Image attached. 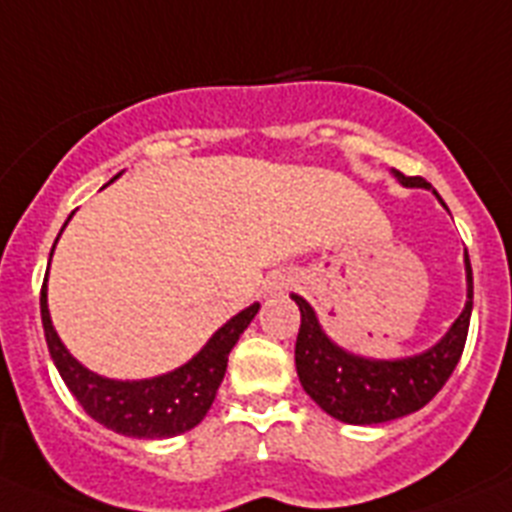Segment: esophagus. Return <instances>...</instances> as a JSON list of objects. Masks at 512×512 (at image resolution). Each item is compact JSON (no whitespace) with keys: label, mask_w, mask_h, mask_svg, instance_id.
Returning <instances> with one entry per match:
<instances>
[{"label":"esophagus","mask_w":512,"mask_h":512,"mask_svg":"<svg viewBox=\"0 0 512 512\" xmlns=\"http://www.w3.org/2000/svg\"><path fill=\"white\" fill-rule=\"evenodd\" d=\"M291 286H293L291 273H275L268 281V293L270 296H281V293H286Z\"/></svg>","instance_id":"34e87169"}]
</instances>
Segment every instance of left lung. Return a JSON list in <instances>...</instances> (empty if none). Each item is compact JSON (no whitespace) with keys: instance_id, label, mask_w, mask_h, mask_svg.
I'll return each instance as SVG.
<instances>
[{"instance_id":"obj_1","label":"left lung","mask_w":512,"mask_h":512,"mask_svg":"<svg viewBox=\"0 0 512 512\" xmlns=\"http://www.w3.org/2000/svg\"><path fill=\"white\" fill-rule=\"evenodd\" d=\"M391 175L404 188L433 190L422 177H404L397 170H391ZM433 195L446 208L441 195L435 190ZM464 270L466 304L456 322L428 350L404 358H368L345 350L324 332L309 301L301 299L299 293H291V299L301 311V327L296 337V373L306 394L327 415L348 425H379L425 407L443 389L464 353L471 304H474L469 255H464Z\"/></svg>"}]
</instances>
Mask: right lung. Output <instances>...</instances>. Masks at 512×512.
Instances as JSON below:
<instances>
[{
  "label": "right lung",
  "instance_id": "add662e5",
  "mask_svg": "<svg viewBox=\"0 0 512 512\" xmlns=\"http://www.w3.org/2000/svg\"><path fill=\"white\" fill-rule=\"evenodd\" d=\"M69 219H66V224H69ZM59 237H56V242H59ZM257 311H260V304L255 301L252 306L234 314L224 327H219L208 337L206 345L188 363L177 366L175 371L151 376V379L123 381L90 371L66 350L51 322V311H48V273L41 288V319L48 353H51L53 366L59 368L61 379L69 386L71 394L77 397V402L82 404L84 412L92 420H97L108 430L128 435V438H149V441L188 433L206 417L213 399H216V391L224 381L231 348L237 345L239 335L250 327Z\"/></svg>",
  "mask_w": 512,
  "mask_h": 512
}]
</instances>
